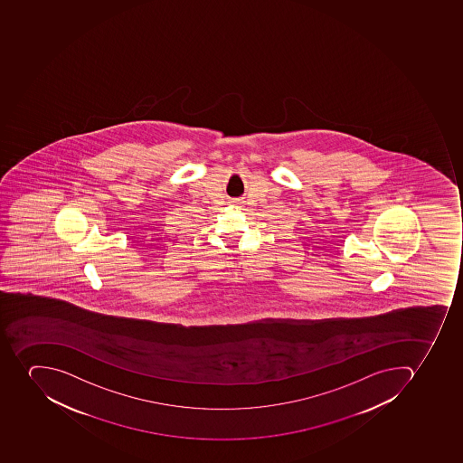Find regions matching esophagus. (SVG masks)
<instances>
[{
    "label": "esophagus",
    "mask_w": 463,
    "mask_h": 463,
    "mask_svg": "<svg viewBox=\"0 0 463 463\" xmlns=\"http://www.w3.org/2000/svg\"><path fill=\"white\" fill-rule=\"evenodd\" d=\"M239 201L241 200L232 201V203H233V204H239Z\"/></svg>",
    "instance_id": "1"
}]
</instances>
